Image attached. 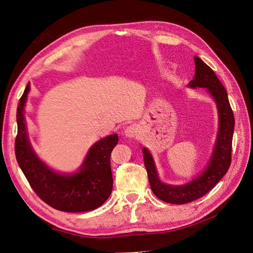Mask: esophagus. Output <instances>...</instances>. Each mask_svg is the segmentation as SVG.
<instances>
[{
  "mask_svg": "<svg viewBox=\"0 0 253 253\" xmlns=\"http://www.w3.org/2000/svg\"><path fill=\"white\" fill-rule=\"evenodd\" d=\"M138 132H139V130H138L137 125L132 124V125L126 127L124 133L127 137H135L138 134Z\"/></svg>",
  "mask_w": 253,
  "mask_h": 253,
  "instance_id": "34e87169",
  "label": "esophagus"
}]
</instances>
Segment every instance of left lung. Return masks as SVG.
<instances>
[{
  "instance_id": "1",
  "label": "left lung",
  "mask_w": 253,
  "mask_h": 253,
  "mask_svg": "<svg viewBox=\"0 0 253 253\" xmlns=\"http://www.w3.org/2000/svg\"><path fill=\"white\" fill-rule=\"evenodd\" d=\"M195 75L189 83L192 88H207L214 98L219 116V129L211 160L203 173L183 185H170L159 179L153 157L143 148V161L153 193L160 200L171 204H187L206 195L227 173L232 162V141L234 134L235 119L228 93L218 78L209 66L199 57L195 56Z\"/></svg>"
}]
</instances>
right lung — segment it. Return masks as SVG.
<instances>
[{
	"label": "right lung",
	"mask_w": 253,
	"mask_h": 253,
	"mask_svg": "<svg viewBox=\"0 0 253 253\" xmlns=\"http://www.w3.org/2000/svg\"><path fill=\"white\" fill-rule=\"evenodd\" d=\"M29 91L30 83L20 97L16 114L15 156L24 176L39 198L54 209L85 212L98 208L113 190L111 153L119 141L118 135L104 137L93 145L78 173H56L39 160L28 139L23 106Z\"/></svg>",
	"instance_id": "add662e5"
}]
</instances>
